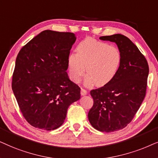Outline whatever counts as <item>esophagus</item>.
Masks as SVG:
<instances>
[{
	"instance_id": "34e87169",
	"label": "esophagus",
	"mask_w": 158,
	"mask_h": 158,
	"mask_svg": "<svg viewBox=\"0 0 158 158\" xmlns=\"http://www.w3.org/2000/svg\"><path fill=\"white\" fill-rule=\"evenodd\" d=\"M87 94V91L86 89H83V88H81V94L82 96H84V95H86V94Z\"/></svg>"
}]
</instances>
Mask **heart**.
<instances>
[{
	"mask_svg": "<svg viewBox=\"0 0 158 158\" xmlns=\"http://www.w3.org/2000/svg\"><path fill=\"white\" fill-rule=\"evenodd\" d=\"M76 52L67 59L69 76L73 82H79L86 68V85L94 82L96 86L103 87L114 79L121 68V51L103 42L87 38L79 43Z\"/></svg>",
	"mask_w": 158,
	"mask_h": 158,
	"instance_id": "1",
	"label": "heart"
}]
</instances>
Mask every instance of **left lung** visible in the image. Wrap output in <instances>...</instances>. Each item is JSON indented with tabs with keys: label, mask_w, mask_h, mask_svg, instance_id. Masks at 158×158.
Returning a JSON list of instances; mask_svg holds the SVG:
<instances>
[{
	"label": "left lung",
	"mask_w": 158,
	"mask_h": 158,
	"mask_svg": "<svg viewBox=\"0 0 158 158\" xmlns=\"http://www.w3.org/2000/svg\"><path fill=\"white\" fill-rule=\"evenodd\" d=\"M100 39L116 44L122 64L110 84L91 90L94 103L88 118L98 131L113 132L127 127L139 108L146 94L149 66L144 56L127 37L115 34Z\"/></svg>",
	"instance_id": "obj_1"
}]
</instances>
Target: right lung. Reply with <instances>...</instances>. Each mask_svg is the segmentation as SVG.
<instances>
[{"instance_id":"1","label":"right lung","mask_w":158,"mask_h":158,"mask_svg":"<svg viewBox=\"0 0 158 158\" xmlns=\"http://www.w3.org/2000/svg\"><path fill=\"white\" fill-rule=\"evenodd\" d=\"M76 39L71 32L45 30L19 52L12 89L24 118L34 127L58 129L69 106L80 99V88L66 72Z\"/></svg>"}]
</instances>
